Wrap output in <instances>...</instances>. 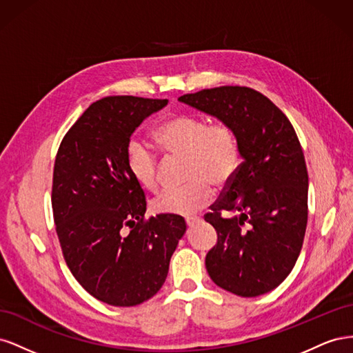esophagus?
Returning a JSON list of instances; mask_svg holds the SVG:
<instances>
[{"label": "esophagus", "mask_w": 353, "mask_h": 353, "mask_svg": "<svg viewBox=\"0 0 353 353\" xmlns=\"http://www.w3.org/2000/svg\"><path fill=\"white\" fill-rule=\"evenodd\" d=\"M200 219L197 218V216H190V218H185V222H187V225L188 227H193L194 223H197Z\"/></svg>", "instance_id": "34e87169"}]
</instances>
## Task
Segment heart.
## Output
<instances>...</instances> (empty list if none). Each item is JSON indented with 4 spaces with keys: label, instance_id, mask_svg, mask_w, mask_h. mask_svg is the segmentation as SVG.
Masks as SVG:
<instances>
[{
    "label": "heart",
    "instance_id": "obj_1",
    "mask_svg": "<svg viewBox=\"0 0 353 353\" xmlns=\"http://www.w3.org/2000/svg\"><path fill=\"white\" fill-rule=\"evenodd\" d=\"M156 143L170 156L185 157L188 183L166 190L153 206L159 213L190 216L205 209L213 199L212 184L227 187L236 178L241 153L237 135L228 123H208L194 114H174L160 122L153 132ZM125 162L138 185L154 191L159 185L157 156L141 141L131 140L125 150Z\"/></svg>",
    "mask_w": 353,
    "mask_h": 353
}]
</instances>
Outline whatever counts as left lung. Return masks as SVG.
<instances>
[{"instance_id": "1", "label": "left lung", "mask_w": 353, "mask_h": 353, "mask_svg": "<svg viewBox=\"0 0 353 353\" xmlns=\"http://www.w3.org/2000/svg\"><path fill=\"white\" fill-rule=\"evenodd\" d=\"M178 100L228 123L243 159L205 215L218 234L206 254L209 276L241 297L268 293L292 272L306 231L307 170L294 128L268 97L248 87L201 90Z\"/></svg>"}]
</instances>
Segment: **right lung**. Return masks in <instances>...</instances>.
Wrapping results in <instances>:
<instances>
[{
    "instance_id": "add662e5",
    "label": "right lung",
    "mask_w": 353,
    "mask_h": 353,
    "mask_svg": "<svg viewBox=\"0 0 353 353\" xmlns=\"http://www.w3.org/2000/svg\"><path fill=\"white\" fill-rule=\"evenodd\" d=\"M166 104L132 95L95 101L56 156L51 205L63 258L85 290L112 306L140 305L160 290L187 230L179 215L144 219V191L125 162L135 128Z\"/></svg>"
}]
</instances>
